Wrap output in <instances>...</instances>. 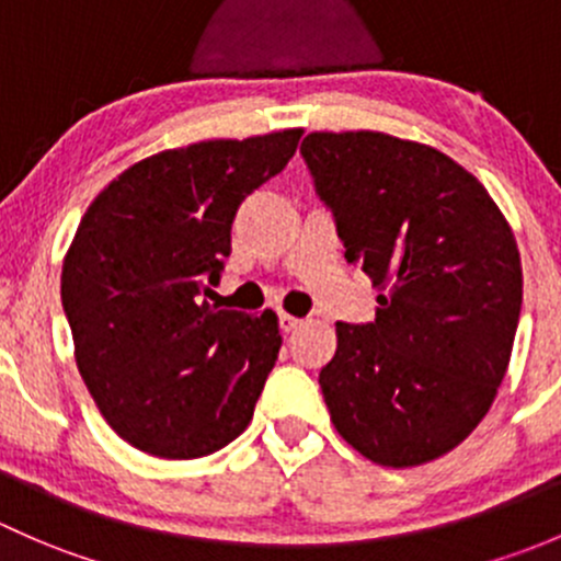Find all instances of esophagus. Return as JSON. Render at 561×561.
<instances>
[{"mask_svg":"<svg viewBox=\"0 0 561 561\" xmlns=\"http://www.w3.org/2000/svg\"><path fill=\"white\" fill-rule=\"evenodd\" d=\"M278 321H280V329H283V332H291V329H297L299 323H302V319H297V316L286 313V310H280Z\"/></svg>","mask_w":561,"mask_h":561,"instance_id":"esophagus-1","label":"esophagus"}]
</instances>
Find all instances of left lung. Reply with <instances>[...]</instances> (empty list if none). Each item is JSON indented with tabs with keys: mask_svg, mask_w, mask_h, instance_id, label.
<instances>
[{
	"mask_svg": "<svg viewBox=\"0 0 561 561\" xmlns=\"http://www.w3.org/2000/svg\"><path fill=\"white\" fill-rule=\"evenodd\" d=\"M302 156L345 259L378 288L367 327L337 323L321 369L334 430L369 461L415 467L492 408L522 313L516 238L476 175L383 131H310Z\"/></svg>",
	"mask_w": 561,
	"mask_h": 561,
	"instance_id": "left-lung-1",
	"label": "left lung"
}]
</instances>
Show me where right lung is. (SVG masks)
<instances>
[{"label": "right lung", "mask_w": 561, "mask_h": 561, "mask_svg": "<svg viewBox=\"0 0 561 561\" xmlns=\"http://www.w3.org/2000/svg\"><path fill=\"white\" fill-rule=\"evenodd\" d=\"M302 129L205 140L137 161L91 202L61 267L75 362L105 421L161 459L207 456L251 424L280 351L278 316L202 294L232 251L240 202Z\"/></svg>", "instance_id": "obj_1"}]
</instances>
